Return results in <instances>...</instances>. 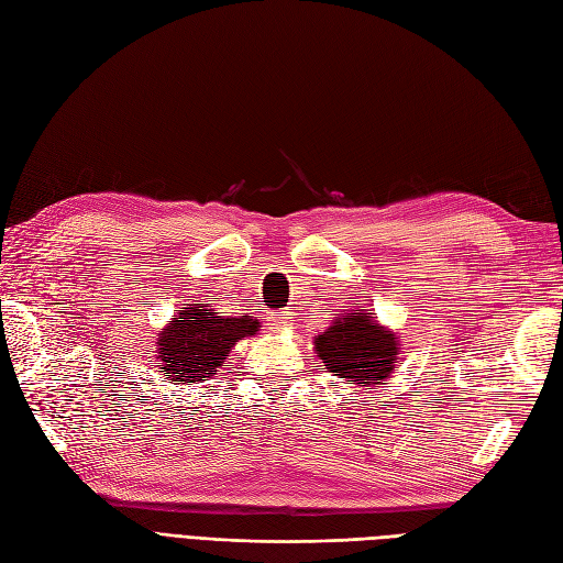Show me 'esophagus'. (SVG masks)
<instances>
[{
  "label": "esophagus",
  "mask_w": 563,
  "mask_h": 563,
  "mask_svg": "<svg viewBox=\"0 0 563 563\" xmlns=\"http://www.w3.org/2000/svg\"><path fill=\"white\" fill-rule=\"evenodd\" d=\"M269 323H273L275 328H288L290 314L288 312H269Z\"/></svg>",
  "instance_id": "obj_1"
}]
</instances>
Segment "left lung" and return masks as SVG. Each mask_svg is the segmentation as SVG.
<instances>
[{
	"label": "left lung",
	"instance_id": "obj_1",
	"mask_svg": "<svg viewBox=\"0 0 563 563\" xmlns=\"http://www.w3.org/2000/svg\"><path fill=\"white\" fill-rule=\"evenodd\" d=\"M319 358L328 373H338L342 379L371 386L382 384L391 375L398 340L373 317H365L356 309V317L338 319L314 342Z\"/></svg>",
	"mask_w": 563,
	"mask_h": 563
}]
</instances>
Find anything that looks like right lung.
Returning a JSON list of instances; mask_svg holds the SVG:
<instances>
[{
  "label": "right lung",
  "instance_id": "right-lung-1",
  "mask_svg": "<svg viewBox=\"0 0 563 563\" xmlns=\"http://www.w3.org/2000/svg\"><path fill=\"white\" fill-rule=\"evenodd\" d=\"M258 321L249 317H219L214 309L181 307L158 340L161 373L172 382H202L217 373L230 346L256 335Z\"/></svg>",
  "mask_w": 563,
  "mask_h": 563
}]
</instances>
